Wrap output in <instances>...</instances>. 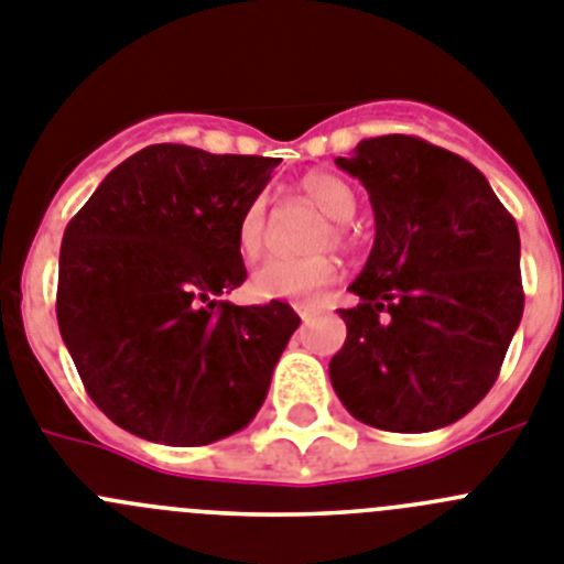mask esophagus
Returning a JSON list of instances; mask_svg holds the SVG:
<instances>
[{"label": "esophagus", "instance_id": "1", "mask_svg": "<svg viewBox=\"0 0 564 564\" xmlns=\"http://www.w3.org/2000/svg\"><path fill=\"white\" fill-rule=\"evenodd\" d=\"M294 312H297V317H301L303 323H308V319L317 314V306H308V303H294Z\"/></svg>", "mask_w": 564, "mask_h": 564}]
</instances>
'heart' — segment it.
<instances>
[{
	"label": "heart",
	"instance_id": "1",
	"mask_svg": "<svg viewBox=\"0 0 564 564\" xmlns=\"http://www.w3.org/2000/svg\"><path fill=\"white\" fill-rule=\"evenodd\" d=\"M297 187L308 202H314L326 213L328 219H334L332 230H326L323 236V245H328L332 236L334 241H345L348 236L345 221L354 219L359 205L354 187L328 171H312L297 182ZM236 245L245 258L261 256L263 245H267V199L263 196L252 199L238 216ZM334 275H337V263L326 256L306 258V261L272 258L252 272L250 292L258 301H314L334 281Z\"/></svg>",
	"mask_w": 564,
	"mask_h": 564
}]
</instances>
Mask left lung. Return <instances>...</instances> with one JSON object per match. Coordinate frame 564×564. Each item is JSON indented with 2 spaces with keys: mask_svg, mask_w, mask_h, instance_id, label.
<instances>
[{
  "mask_svg": "<svg viewBox=\"0 0 564 564\" xmlns=\"http://www.w3.org/2000/svg\"><path fill=\"white\" fill-rule=\"evenodd\" d=\"M337 165L368 191L377 238L328 377L362 424L446 427L489 393L520 326V232L471 162L419 137L362 140Z\"/></svg>",
  "mask_w": 564,
  "mask_h": 564,
  "instance_id": "obj_1",
  "label": "left lung"
}]
</instances>
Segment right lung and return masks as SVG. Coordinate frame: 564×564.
<instances>
[{"instance_id": "1", "label": "right lung", "mask_w": 564, "mask_h": 564, "mask_svg": "<svg viewBox=\"0 0 564 564\" xmlns=\"http://www.w3.org/2000/svg\"><path fill=\"white\" fill-rule=\"evenodd\" d=\"M278 162L149 145L67 225L58 328L86 393L118 427L202 446L256 419L301 317L281 301L219 297L245 283L238 216Z\"/></svg>"}]
</instances>
